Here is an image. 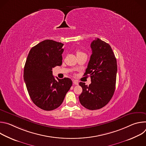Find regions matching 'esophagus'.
<instances>
[{
    "label": "esophagus",
    "instance_id": "esophagus-1",
    "mask_svg": "<svg viewBox=\"0 0 146 146\" xmlns=\"http://www.w3.org/2000/svg\"><path fill=\"white\" fill-rule=\"evenodd\" d=\"M73 84L74 85H78V82L77 80H73Z\"/></svg>",
    "mask_w": 146,
    "mask_h": 146
}]
</instances>
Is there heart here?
Listing matches in <instances>:
<instances>
[{
  "instance_id": "b5f03b06",
  "label": "heart",
  "mask_w": 146,
  "mask_h": 146,
  "mask_svg": "<svg viewBox=\"0 0 146 146\" xmlns=\"http://www.w3.org/2000/svg\"><path fill=\"white\" fill-rule=\"evenodd\" d=\"M76 54H77V55H81V54H86L85 53H84V52H82L81 51H80L79 50H77L76 51Z\"/></svg>"
}]
</instances>
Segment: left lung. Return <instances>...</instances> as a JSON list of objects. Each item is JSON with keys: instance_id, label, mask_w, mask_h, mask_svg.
<instances>
[{"instance_id": "8db88e82", "label": "left lung", "mask_w": 146, "mask_h": 146, "mask_svg": "<svg viewBox=\"0 0 146 146\" xmlns=\"http://www.w3.org/2000/svg\"><path fill=\"white\" fill-rule=\"evenodd\" d=\"M92 55L84 76L89 74L88 86L80 82L82 92L79 96L81 105L91 110L105 106L113 96L117 72V60L110 46L99 38L91 44Z\"/></svg>"}]
</instances>
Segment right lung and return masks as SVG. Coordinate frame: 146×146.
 I'll return each instance as SVG.
<instances>
[{"instance_id":"add662e5","label":"right lung","mask_w":146,"mask_h":146,"mask_svg":"<svg viewBox=\"0 0 146 146\" xmlns=\"http://www.w3.org/2000/svg\"><path fill=\"white\" fill-rule=\"evenodd\" d=\"M64 44L46 40L33 47L28 55L24 79L29 96L41 109L51 111L58 108L72 86L69 78L56 80L52 68L62 64Z\"/></svg>"}]
</instances>
